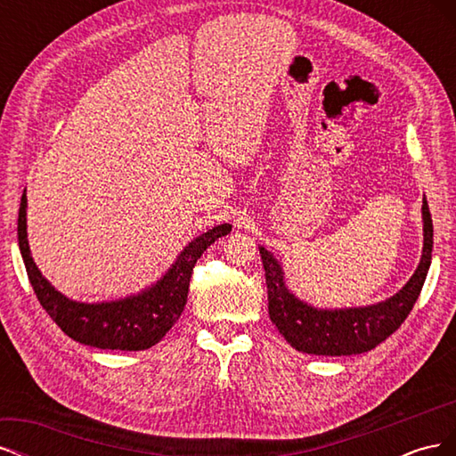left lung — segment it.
<instances>
[{
	"label": "left lung",
	"mask_w": 456,
	"mask_h": 456,
	"mask_svg": "<svg viewBox=\"0 0 456 456\" xmlns=\"http://www.w3.org/2000/svg\"><path fill=\"white\" fill-rule=\"evenodd\" d=\"M424 249L417 272L392 298L375 306L348 310H315L289 293L281 266L260 247L266 272L268 314L281 337L298 352L314 355H352L377 348L402 327L422 291L432 262L434 226L428 203H422Z\"/></svg>",
	"instance_id": "8db88e82"
}]
</instances>
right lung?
I'll return each instance as SVG.
<instances>
[{"label": "right lung", "mask_w": 456, "mask_h": 456, "mask_svg": "<svg viewBox=\"0 0 456 456\" xmlns=\"http://www.w3.org/2000/svg\"><path fill=\"white\" fill-rule=\"evenodd\" d=\"M230 230V224H220L201 233L176 258L163 280L139 297L102 305H84L54 291V287L39 273L26 240V194H22L19 209V247L39 305L62 329V333L76 342L102 350L136 352L158 344L186 306L188 285L198 258L207 247L226 236Z\"/></svg>", "instance_id": "right-lung-1"}]
</instances>
